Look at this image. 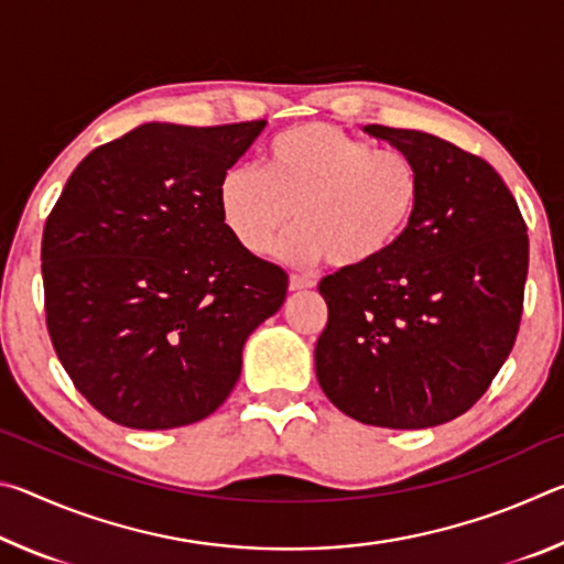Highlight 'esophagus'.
<instances>
[{
  "label": "esophagus",
  "instance_id": "1",
  "mask_svg": "<svg viewBox=\"0 0 564 564\" xmlns=\"http://www.w3.org/2000/svg\"><path fill=\"white\" fill-rule=\"evenodd\" d=\"M289 289L295 293V291H305V289H313V281L308 279H301V275H291L289 281Z\"/></svg>",
  "mask_w": 564,
  "mask_h": 564
}]
</instances>
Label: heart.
<instances>
[{
    "instance_id": "b5f03b06",
    "label": "heart",
    "mask_w": 564,
    "mask_h": 564,
    "mask_svg": "<svg viewBox=\"0 0 564 564\" xmlns=\"http://www.w3.org/2000/svg\"><path fill=\"white\" fill-rule=\"evenodd\" d=\"M423 196V176L403 151H376L330 123H299L279 133L263 171L238 164L221 176L218 208L236 243L265 253L291 221L299 228L279 246L283 261L326 259L340 271H362L393 251Z\"/></svg>"
}]
</instances>
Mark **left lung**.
Masks as SVG:
<instances>
[{"mask_svg":"<svg viewBox=\"0 0 564 564\" xmlns=\"http://www.w3.org/2000/svg\"><path fill=\"white\" fill-rule=\"evenodd\" d=\"M415 161L423 196L386 259L321 281L316 376L340 413L423 431L470 410L514 346L528 226L498 171L425 131L362 127Z\"/></svg>","mask_w":564,"mask_h":564,"instance_id":"8db88e82","label":"left lung"}]
</instances>
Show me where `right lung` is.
Wrapping results in <instances>:
<instances>
[{"label":"right lung","mask_w":564,"mask_h":564,"mask_svg":"<svg viewBox=\"0 0 564 564\" xmlns=\"http://www.w3.org/2000/svg\"><path fill=\"white\" fill-rule=\"evenodd\" d=\"M265 121H149L74 169L42 238L46 328L79 393L113 423L169 431L231 395L289 275L243 251L218 184Z\"/></svg>","instance_id":"right-lung-1"}]
</instances>
